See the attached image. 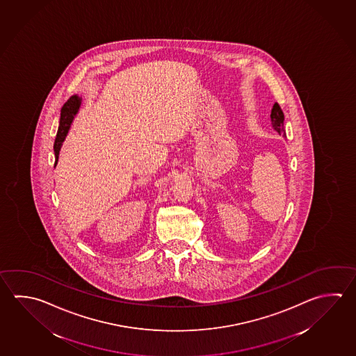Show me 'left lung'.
<instances>
[{"label":"left lung","instance_id":"8db88e82","mask_svg":"<svg viewBox=\"0 0 356 356\" xmlns=\"http://www.w3.org/2000/svg\"><path fill=\"white\" fill-rule=\"evenodd\" d=\"M284 113L277 103H275L271 110L272 128L277 131L278 134H284Z\"/></svg>","mask_w":356,"mask_h":356}]
</instances>
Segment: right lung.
<instances>
[{
    "mask_svg": "<svg viewBox=\"0 0 356 356\" xmlns=\"http://www.w3.org/2000/svg\"><path fill=\"white\" fill-rule=\"evenodd\" d=\"M81 104V97L78 95H72L64 106L61 108V114H60V125H58V134L55 138V143H54V152H55V164L58 163V153L60 149L63 145V142L65 140V136L67 134V131L70 129L74 117L78 114L79 108Z\"/></svg>",
    "mask_w": 356,
    "mask_h": 356,
    "instance_id": "1",
    "label": "right lung"
}]
</instances>
